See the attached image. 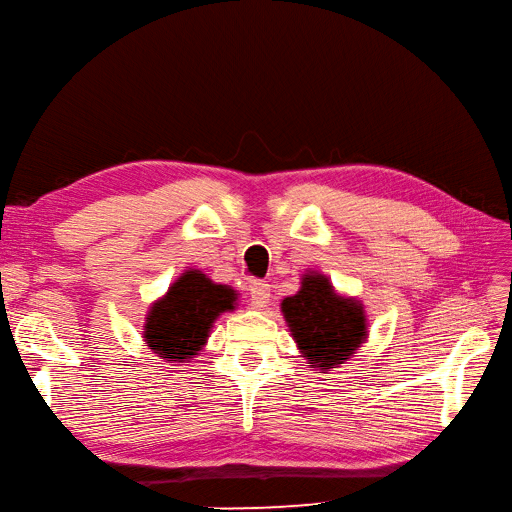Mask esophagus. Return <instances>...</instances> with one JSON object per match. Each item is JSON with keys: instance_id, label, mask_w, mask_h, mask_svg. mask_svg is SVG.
Here are the masks:
<instances>
[{"instance_id": "1", "label": "esophagus", "mask_w": 512, "mask_h": 512, "mask_svg": "<svg viewBox=\"0 0 512 512\" xmlns=\"http://www.w3.org/2000/svg\"><path fill=\"white\" fill-rule=\"evenodd\" d=\"M249 295H252V306L256 310H263L269 304V295H271L269 284L267 282H254L252 289H249Z\"/></svg>"}]
</instances>
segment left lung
<instances>
[{
	"label": "left lung",
	"instance_id": "8db88e82",
	"mask_svg": "<svg viewBox=\"0 0 512 512\" xmlns=\"http://www.w3.org/2000/svg\"><path fill=\"white\" fill-rule=\"evenodd\" d=\"M280 310L308 367L328 373L350 360L367 341V315L360 299L341 295L319 271H306L299 291Z\"/></svg>",
	"mask_w": 512,
	"mask_h": 512
}]
</instances>
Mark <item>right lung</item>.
Wrapping results in <instances>:
<instances>
[{"label": "right lung", "instance_id": "add662e5", "mask_svg": "<svg viewBox=\"0 0 512 512\" xmlns=\"http://www.w3.org/2000/svg\"><path fill=\"white\" fill-rule=\"evenodd\" d=\"M239 293L217 284L199 269L180 273L167 293L149 306L143 341L167 363H189L199 352L223 313L236 308Z\"/></svg>", "mask_w": 512, "mask_h": 512}]
</instances>
